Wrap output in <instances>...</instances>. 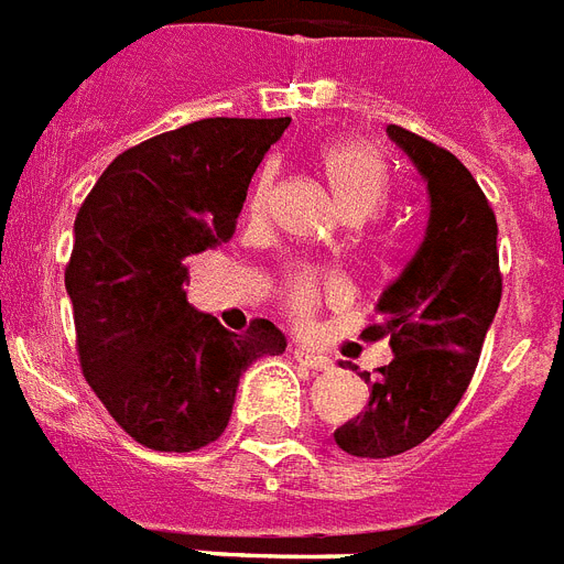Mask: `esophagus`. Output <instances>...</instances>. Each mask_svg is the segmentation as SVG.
Listing matches in <instances>:
<instances>
[{"mask_svg": "<svg viewBox=\"0 0 564 564\" xmlns=\"http://www.w3.org/2000/svg\"><path fill=\"white\" fill-rule=\"evenodd\" d=\"M294 358L296 364H303L305 369H314V372H326L332 369V358L317 349H308V346H294Z\"/></svg>", "mask_w": 564, "mask_h": 564, "instance_id": "obj_1", "label": "esophagus"}]
</instances>
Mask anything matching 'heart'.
<instances>
[{
    "label": "heart",
    "instance_id": "obj_1",
    "mask_svg": "<svg viewBox=\"0 0 564 564\" xmlns=\"http://www.w3.org/2000/svg\"><path fill=\"white\" fill-rule=\"evenodd\" d=\"M323 169L335 188L337 204L344 206L349 218H367L378 206L384 204L387 195V171L376 148L367 142H335L323 151ZM273 183H276V169L264 165L256 177L250 197H247V215L250 218H264L273 197ZM346 296V282L332 270L300 268L285 279L282 288V305L291 314L294 323L308 326L319 305L340 303Z\"/></svg>",
    "mask_w": 564,
    "mask_h": 564
}]
</instances>
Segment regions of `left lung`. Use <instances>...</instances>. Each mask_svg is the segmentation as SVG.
<instances>
[{"label":"left lung","instance_id":"8db88e82","mask_svg":"<svg viewBox=\"0 0 564 564\" xmlns=\"http://www.w3.org/2000/svg\"><path fill=\"white\" fill-rule=\"evenodd\" d=\"M387 133L427 180L431 218L416 256L378 300V323L360 332L364 340L390 337L393 360L376 378L360 376L369 404L335 431L337 448L369 460L416 448L452 416L503 288L495 212L471 171L413 130L390 124Z\"/></svg>","mask_w":564,"mask_h":564}]
</instances>
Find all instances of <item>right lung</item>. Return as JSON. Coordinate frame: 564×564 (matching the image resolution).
<instances>
[{
  "label": "right lung",
  "instance_id": "1",
  "mask_svg": "<svg viewBox=\"0 0 564 564\" xmlns=\"http://www.w3.org/2000/svg\"><path fill=\"white\" fill-rule=\"evenodd\" d=\"M291 119H200L128 148L75 218L66 291L93 393L154 452H197L232 413L238 378L285 335H245L188 305L186 259L236 232L261 156Z\"/></svg>",
  "mask_w": 564,
  "mask_h": 564
}]
</instances>
